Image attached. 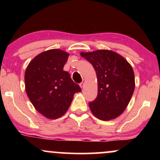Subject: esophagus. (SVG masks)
I'll list each match as a JSON object with an SVG mask.
<instances>
[{
  "instance_id": "34e87169",
  "label": "esophagus",
  "mask_w": 160,
  "mask_h": 160,
  "mask_svg": "<svg viewBox=\"0 0 160 160\" xmlns=\"http://www.w3.org/2000/svg\"><path fill=\"white\" fill-rule=\"evenodd\" d=\"M85 82H86V80H82V81L80 82V87L81 88H82L84 86V85H85Z\"/></svg>"
}]
</instances>
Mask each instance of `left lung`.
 Here are the masks:
<instances>
[{
	"mask_svg": "<svg viewBox=\"0 0 160 160\" xmlns=\"http://www.w3.org/2000/svg\"><path fill=\"white\" fill-rule=\"evenodd\" d=\"M92 65L98 79V95L89 106L102 120L117 118L125 111L135 89L132 66L118 53L108 49L80 53Z\"/></svg>",
	"mask_w": 160,
	"mask_h": 160,
	"instance_id": "8db88e82",
	"label": "left lung"
}]
</instances>
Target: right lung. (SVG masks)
Listing matches in <instances>:
<instances>
[{"instance_id": "1", "label": "right lung", "mask_w": 160, "mask_h": 160, "mask_svg": "<svg viewBox=\"0 0 160 160\" xmlns=\"http://www.w3.org/2000/svg\"><path fill=\"white\" fill-rule=\"evenodd\" d=\"M69 54L58 49H49L34 57L25 74V91L35 109L49 119L66 113L80 86L63 71Z\"/></svg>"}]
</instances>
